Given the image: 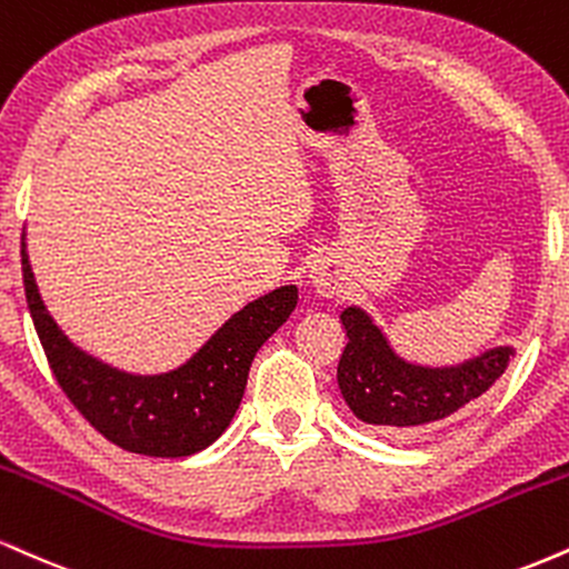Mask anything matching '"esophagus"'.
<instances>
[{"label": "esophagus", "instance_id": "34e87169", "mask_svg": "<svg viewBox=\"0 0 569 569\" xmlns=\"http://www.w3.org/2000/svg\"><path fill=\"white\" fill-rule=\"evenodd\" d=\"M307 280H310L312 291L320 297H339L341 293V272L331 259H315L307 270Z\"/></svg>", "mask_w": 569, "mask_h": 569}]
</instances>
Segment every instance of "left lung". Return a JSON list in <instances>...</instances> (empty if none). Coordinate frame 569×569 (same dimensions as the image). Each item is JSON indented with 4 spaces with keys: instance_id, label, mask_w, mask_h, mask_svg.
<instances>
[{
    "instance_id": "1",
    "label": "left lung",
    "mask_w": 569,
    "mask_h": 569,
    "mask_svg": "<svg viewBox=\"0 0 569 569\" xmlns=\"http://www.w3.org/2000/svg\"><path fill=\"white\" fill-rule=\"evenodd\" d=\"M341 326L347 331L337 368L341 395L360 421L387 435H408L450 419L488 392L515 358L511 347H496L461 366H413L397 358L385 333L360 307H347Z\"/></svg>"
}]
</instances>
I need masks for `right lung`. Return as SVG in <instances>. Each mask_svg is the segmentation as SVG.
Returning <instances> with one entry per match:
<instances>
[{"label":"right lung","mask_w":569,"mask_h":569,"mask_svg":"<svg viewBox=\"0 0 569 569\" xmlns=\"http://www.w3.org/2000/svg\"><path fill=\"white\" fill-rule=\"evenodd\" d=\"M26 302L54 379L98 432L129 453L182 458L209 448L236 416L251 360L297 307V286H280L236 312L184 366L132 376L73 347L39 297L20 241Z\"/></svg>","instance_id":"add662e5"}]
</instances>
